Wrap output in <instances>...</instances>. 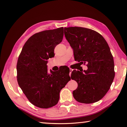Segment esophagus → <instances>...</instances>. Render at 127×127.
I'll list each match as a JSON object with an SVG mask.
<instances>
[{"label":"esophagus","mask_w":127,"mask_h":127,"mask_svg":"<svg viewBox=\"0 0 127 127\" xmlns=\"http://www.w3.org/2000/svg\"><path fill=\"white\" fill-rule=\"evenodd\" d=\"M69 70H70V72H69V75H70V76H71V72H72V69H71V68H70L69 69Z\"/></svg>","instance_id":"esophagus-1"}]
</instances>
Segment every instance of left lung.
<instances>
[{
    "mask_svg": "<svg viewBox=\"0 0 127 127\" xmlns=\"http://www.w3.org/2000/svg\"><path fill=\"white\" fill-rule=\"evenodd\" d=\"M64 33L75 52V59L81 64H87L88 67L84 72L75 70V76L71 77L78 84L73 96L80 103L96 102L108 92L114 78V60L109 45L100 34L91 29L64 28Z\"/></svg>",
    "mask_w": 127,
    "mask_h": 127,
    "instance_id": "left-lung-1",
    "label": "left lung"
}]
</instances>
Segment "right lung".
<instances>
[{"instance_id": "1", "label": "right lung", "mask_w": 127, "mask_h": 127, "mask_svg": "<svg viewBox=\"0 0 127 127\" xmlns=\"http://www.w3.org/2000/svg\"><path fill=\"white\" fill-rule=\"evenodd\" d=\"M63 36L64 28L34 34L26 42L18 57V85L29 101L40 108L56 105L60 91L70 80L67 73L48 72L47 60L54 57L55 48Z\"/></svg>"}]
</instances>
